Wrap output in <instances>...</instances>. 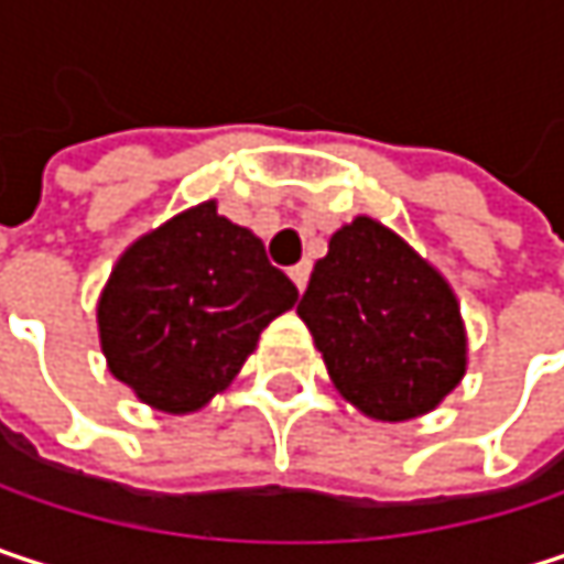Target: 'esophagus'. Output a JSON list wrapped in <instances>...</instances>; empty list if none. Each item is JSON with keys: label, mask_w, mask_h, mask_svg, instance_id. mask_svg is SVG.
<instances>
[{"label": "esophagus", "mask_w": 564, "mask_h": 564, "mask_svg": "<svg viewBox=\"0 0 564 564\" xmlns=\"http://www.w3.org/2000/svg\"><path fill=\"white\" fill-rule=\"evenodd\" d=\"M290 281L296 283V290H303L306 281H310V264H296V268H290Z\"/></svg>", "instance_id": "esophagus-1"}]
</instances>
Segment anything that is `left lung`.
<instances>
[{
    "label": "left lung",
    "instance_id": "left-lung-1",
    "mask_svg": "<svg viewBox=\"0 0 564 564\" xmlns=\"http://www.w3.org/2000/svg\"><path fill=\"white\" fill-rule=\"evenodd\" d=\"M296 313L336 389L369 417H417L464 376L467 339L451 286L372 218L329 238Z\"/></svg>",
    "mask_w": 564,
    "mask_h": 564
}]
</instances>
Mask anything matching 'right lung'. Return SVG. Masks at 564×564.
Here are the masks:
<instances>
[{
    "label": "right lung",
    "mask_w": 564,
    "mask_h": 564,
    "mask_svg": "<svg viewBox=\"0 0 564 564\" xmlns=\"http://www.w3.org/2000/svg\"><path fill=\"white\" fill-rule=\"evenodd\" d=\"M293 303L296 286L261 238L205 202L117 261L97 306L100 346L147 404L185 414L238 376L261 329Z\"/></svg>",
    "instance_id": "add662e5"
}]
</instances>
